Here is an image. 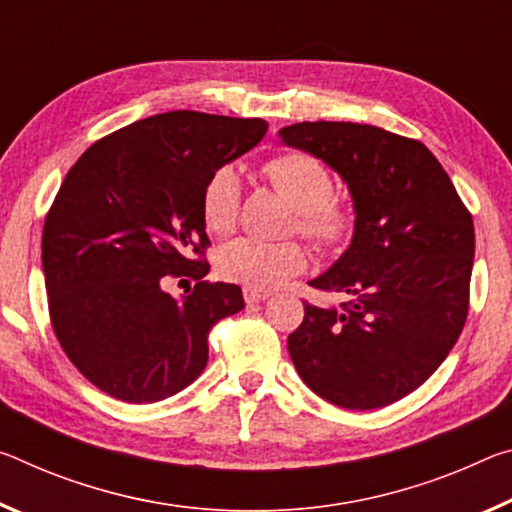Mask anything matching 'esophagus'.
<instances>
[{
    "label": "esophagus",
    "instance_id": "esophagus-1",
    "mask_svg": "<svg viewBox=\"0 0 512 512\" xmlns=\"http://www.w3.org/2000/svg\"><path fill=\"white\" fill-rule=\"evenodd\" d=\"M271 296V291H264V289H243V298H246V303H262Z\"/></svg>",
    "mask_w": 512,
    "mask_h": 512
}]
</instances>
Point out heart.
Segmentation results:
<instances>
[{
  "mask_svg": "<svg viewBox=\"0 0 512 512\" xmlns=\"http://www.w3.org/2000/svg\"><path fill=\"white\" fill-rule=\"evenodd\" d=\"M269 182L294 205L291 232L303 237L319 253H342L358 230V209L351 200L335 196L330 170L307 152H282L264 164ZM241 207V182L230 166L216 168L205 182L200 212L207 230H234ZM307 266V250L300 241L234 239L218 250L216 271L227 282L248 289L280 287Z\"/></svg>",
  "mask_w": 512,
  "mask_h": 512,
  "instance_id": "heart-1",
  "label": "heart"
}]
</instances>
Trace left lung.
Instances as JSON below:
<instances>
[{"label":"left lung","instance_id":"8db88e82","mask_svg":"<svg viewBox=\"0 0 512 512\" xmlns=\"http://www.w3.org/2000/svg\"><path fill=\"white\" fill-rule=\"evenodd\" d=\"M344 177L358 209L351 248L310 285L289 355L303 383L348 410H373L426 383L469 312L474 221L435 154L417 139L360 123H296L280 132Z\"/></svg>","mask_w":512,"mask_h":512}]
</instances>
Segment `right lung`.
I'll return each mask as SVG.
<instances>
[{"label": "right lung", "mask_w": 512, "mask_h": 512, "mask_svg": "<svg viewBox=\"0 0 512 512\" xmlns=\"http://www.w3.org/2000/svg\"><path fill=\"white\" fill-rule=\"evenodd\" d=\"M262 118L168 111L95 141L45 216L47 307L88 383L154 403L207 367V335L243 310L237 285L202 280L212 246L200 212L216 168L262 141ZM193 279L182 301L163 287Z\"/></svg>", "instance_id": "obj_1"}]
</instances>
